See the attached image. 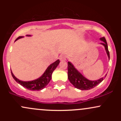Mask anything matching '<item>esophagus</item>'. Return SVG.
I'll return each instance as SVG.
<instances>
[{"label": "esophagus", "instance_id": "1", "mask_svg": "<svg viewBox=\"0 0 121 121\" xmlns=\"http://www.w3.org/2000/svg\"><path fill=\"white\" fill-rule=\"evenodd\" d=\"M59 59L61 61H64L65 60V56L64 55H63V54H61V55H60V56H59Z\"/></svg>", "mask_w": 121, "mask_h": 121}]
</instances>
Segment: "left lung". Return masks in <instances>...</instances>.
I'll return each instance as SVG.
<instances>
[{
	"label": "left lung",
	"instance_id": "left-lung-1",
	"mask_svg": "<svg viewBox=\"0 0 121 121\" xmlns=\"http://www.w3.org/2000/svg\"><path fill=\"white\" fill-rule=\"evenodd\" d=\"M100 40L103 41L101 44L105 47L107 55H108L109 59L110 54L109 50H108L106 40L105 39V37H101ZM106 75L105 76V77L106 76ZM68 79L70 83L76 88L82 90V91L91 89L96 86L97 85L100 84L104 80L103 78H101L96 81H91V80H87L75 68L73 64L70 62H68Z\"/></svg>",
	"mask_w": 121,
	"mask_h": 121
}]
</instances>
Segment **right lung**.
Masks as SVG:
<instances>
[{
	"instance_id": "obj_1",
	"label": "right lung",
	"mask_w": 121,
	"mask_h": 121,
	"mask_svg": "<svg viewBox=\"0 0 121 121\" xmlns=\"http://www.w3.org/2000/svg\"><path fill=\"white\" fill-rule=\"evenodd\" d=\"M27 36H30V35H27ZM23 36H19L16 39L15 41L19 39L20 38H23ZM60 60H57L56 61L54 62L52 64H51L47 68V69L44 72V73L42 75V76L40 77V78L36 79V80H34V81H23L19 80L13 75V73L11 71V74L13 77L14 80L19 83V84L23 86V87H26L27 89L30 90V91H41L43 89H44L49 81H51V78H52V74L53 72L54 71L55 69L56 68L57 66L59 64Z\"/></svg>"
}]
</instances>
